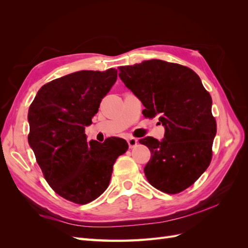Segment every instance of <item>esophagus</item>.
I'll list each match as a JSON object with an SVG mask.
<instances>
[{
    "instance_id": "esophagus-1",
    "label": "esophagus",
    "mask_w": 248,
    "mask_h": 248,
    "mask_svg": "<svg viewBox=\"0 0 248 248\" xmlns=\"http://www.w3.org/2000/svg\"><path fill=\"white\" fill-rule=\"evenodd\" d=\"M127 142H128L129 148H134V147L138 145L139 140L137 139H134V138H130L128 140H127Z\"/></svg>"
}]
</instances>
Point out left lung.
<instances>
[{"instance_id": "obj_1", "label": "left lung", "mask_w": 248, "mask_h": 248, "mask_svg": "<svg viewBox=\"0 0 248 248\" xmlns=\"http://www.w3.org/2000/svg\"><path fill=\"white\" fill-rule=\"evenodd\" d=\"M119 77L144 104L145 118L158 117L164 139L140 140L151 151L144 169L149 183L176 194L201 177L212 159L216 120L212 98L190 68L161 60L119 67Z\"/></svg>"}]
</instances>
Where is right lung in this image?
Returning <instances> with one entry per match:
<instances>
[{"mask_svg":"<svg viewBox=\"0 0 248 248\" xmlns=\"http://www.w3.org/2000/svg\"><path fill=\"white\" fill-rule=\"evenodd\" d=\"M117 77L114 68L73 72L42 86L29 108L28 140L36 161L52 190L76 204L101 196L128 149L123 139L88 142L85 133Z\"/></svg>","mask_w":248,"mask_h":248,"instance_id":"obj_1","label":"right lung"}]
</instances>
